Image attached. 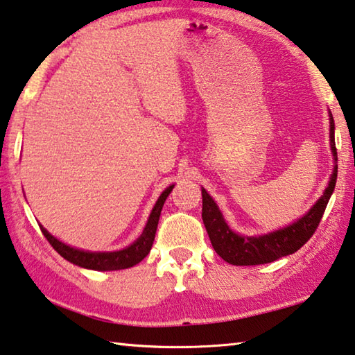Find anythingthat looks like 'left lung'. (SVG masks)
I'll list each match as a JSON object with an SVG mask.
<instances>
[{"label": "left lung", "instance_id": "8db88e82", "mask_svg": "<svg viewBox=\"0 0 355 355\" xmlns=\"http://www.w3.org/2000/svg\"><path fill=\"white\" fill-rule=\"evenodd\" d=\"M330 146H332V153L336 160L335 123L332 114H330ZM336 173H338V166L335 165L329 187L325 189L321 198L318 200L316 205L304 217L299 218L295 223L286 226V228L259 237H247L232 232L230 226L225 223L216 202L209 196L207 191L202 189L201 216L214 250H216L226 263L234 266L266 264L297 252L300 247H304L310 241V237L315 234V231L319 226V222H321L325 207H327V202L334 193Z\"/></svg>", "mask_w": 355, "mask_h": 355}]
</instances>
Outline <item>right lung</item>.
Segmentation results:
<instances>
[{
	"mask_svg": "<svg viewBox=\"0 0 355 355\" xmlns=\"http://www.w3.org/2000/svg\"><path fill=\"white\" fill-rule=\"evenodd\" d=\"M173 185H170L164 193L160 195V198L157 200L155 206L150 212L149 220L146 223V228H144L143 234L138 237V239L132 243L130 247L124 250H119V252H108V253H91V252H83V250H77L73 247H69L66 243H62L50 234L44 226H40V231L45 236V239L50 242V245L53 247L58 253L61 254L64 259H67L69 263L77 264L80 267H85V269H92V270H121V269H129V267L138 264L139 261H143L148 257L154 243L157 225H159L160 212L162 207H164V202L166 196L171 193Z\"/></svg>",
	"mask_w": 355,
	"mask_h": 355,
	"instance_id": "obj_1",
	"label": "right lung"
}]
</instances>
